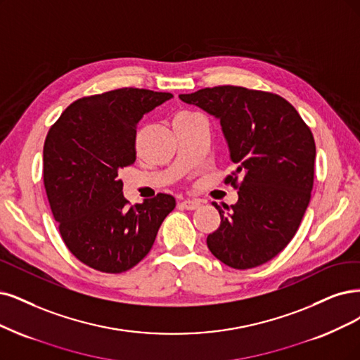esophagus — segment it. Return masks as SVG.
Masks as SVG:
<instances>
[{
	"instance_id": "34e87169",
	"label": "esophagus",
	"mask_w": 360,
	"mask_h": 360,
	"mask_svg": "<svg viewBox=\"0 0 360 360\" xmlns=\"http://www.w3.org/2000/svg\"><path fill=\"white\" fill-rule=\"evenodd\" d=\"M179 206L182 209H187V210H195V209L200 207V202H198V200H184Z\"/></svg>"
}]
</instances>
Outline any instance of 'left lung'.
Masks as SVG:
<instances>
[{"label": "left lung", "instance_id": "left-lung-1", "mask_svg": "<svg viewBox=\"0 0 360 360\" xmlns=\"http://www.w3.org/2000/svg\"><path fill=\"white\" fill-rule=\"evenodd\" d=\"M179 99L219 120L236 165L225 182L238 187V200L224 209L214 203L221 225L207 236V248L229 267H258L288 246L309 206L316 160L311 130L288 101L267 91L219 86Z\"/></svg>", "mask_w": 360, "mask_h": 360}]
</instances>
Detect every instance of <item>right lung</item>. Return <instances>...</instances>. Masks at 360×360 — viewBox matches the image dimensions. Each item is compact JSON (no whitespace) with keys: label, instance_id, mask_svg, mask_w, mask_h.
<instances>
[{"label":"right lung","instance_id":"right-lung-1","mask_svg":"<svg viewBox=\"0 0 360 360\" xmlns=\"http://www.w3.org/2000/svg\"><path fill=\"white\" fill-rule=\"evenodd\" d=\"M170 93L117 89L78 99L47 133L44 187L71 254L102 273H123L154 245L175 198L157 194L127 207L120 169L135 163L136 126Z\"/></svg>","mask_w":360,"mask_h":360}]
</instances>
